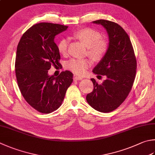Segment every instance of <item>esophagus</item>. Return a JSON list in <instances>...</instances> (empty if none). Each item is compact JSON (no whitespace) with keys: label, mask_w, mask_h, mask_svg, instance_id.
<instances>
[{"label":"esophagus","mask_w":155,"mask_h":155,"mask_svg":"<svg viewBox=\"0 0 155 155\" xmlns=\"http://www.w3.org/2000/svg\"><path fill=\"white\" fill-rule=\"evenodd\" d=\"M83 79V78L81 77H80V76H78V75H76V76H74V80L75 81H78V80H81Z\"/></svg>","instance_id":"1"}]
</instances>
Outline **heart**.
<instances>
[{"instance_id":"b5f03b06","label":"heart","mask_w":155,"mask_h":155,"mask_svg":"<svg viewBox=\"0 0 155 155\" xmlns=\"http://www.w3.org/2000/svg\"><path fill=\"white\" fill-rule=\"evenodd\" d=\"M73 36L87 46V54L95 62L101 61L107 53L109 42L106 39L101 38V34L94 29H78L73 33ZM68 45V40L65 38H61L59 40L57 44V48L61 54H67ZM90 65L91 62L87 59H72L66 63L65 68L75 74L81 75L85 73Z\"/></svg>"}]
</instances>
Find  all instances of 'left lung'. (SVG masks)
Returning a JSON list of instances; mask_svg holds the SVG:
<instances>
[{"instance_id":"left-lung-1","label":"left lung","mask_w":155,"mask_h":155,"mask_svg":"<svg viewBox=\"0 0 155 155\" xmlns=\"http://www.w3.org/2000/svg\"><path fill=\"white\" fill-rule=\"evenodd\" d=\"M106 29L109 49L105 57L93 69L95 74L107 79L98 84L91 79L94 89L86 96L93 109L109 113L120 106L129 95L136 78L137 62L132 42L122 27L115 22L100 19L93 21Z\"/></svg>"}]
</instances>
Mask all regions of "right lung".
Wrapping results in <instances>:
<instances>
[{"label": "right lung", "mask_w": 155, "mask_h": 155, "mask_svg": "<svg viewBox=\"0 0 155 155\" xmlns=\"http://www.w3.org/2000/svg\"><path fill=\"white\" fill-rule=\"evenodd\" d=\"M68 28L52 23H37L23 34L17 45L15 64L17 84L25 101L40 113L57 110L73 82L74 75L69 71H62L57 77L48 74L52 66H61L54 39Z\"/></svg>", "instance_id": "right-lung-1"}]
</instances>
